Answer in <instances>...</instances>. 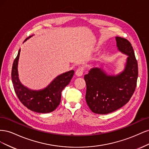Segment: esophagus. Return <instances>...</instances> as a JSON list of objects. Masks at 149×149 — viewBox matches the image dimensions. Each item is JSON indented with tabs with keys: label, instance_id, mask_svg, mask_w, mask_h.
Returning <instances> with one entry per match:
<instances>
[{
	"label": "esophagus",
	"instance_id": "1",
	"mask_svg": "<svg viewBox=\"0 0 149 149\" xmlns=\"http://www.w3.org/2000/svg\"><path fill=\"white\" fill-rule=\"evenodd\" d=\"M83 71H84V68L83 67H79L76 70V75L77 76H81L83 74Z\"/></svg>",
	"mask_w": 149,
	"mask_h": 149
}]
</instances>
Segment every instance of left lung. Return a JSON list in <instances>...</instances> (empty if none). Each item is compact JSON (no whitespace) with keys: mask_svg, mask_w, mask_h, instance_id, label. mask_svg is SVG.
Segmentation results:
<instances>
[{"mask_svg":"<svg viewBox=\"0 0 149 149\" xmlns=\"http://www.w3.org/2000/svg\"><path fill=\"white\" fill-rule=\"evenodd\" d=\"M118 49L127 55L124 70L110 75L100 68H93L84 76L86 101L94 113L106 114L118 110L131 98L137 85L138 65L133 48L127 40L116 37Z\"/></svg>","mask_w":149,"mask_h":149,"instance_id":"8db88e82","label":"left lung"}]
</instances>
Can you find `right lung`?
I'll list each match as a JSON object with an SVG mask.
<instances>
[{
	"instance_id": "obj_1",
	"label": "right lung",
	"mask_w": 149,
	"mask_h": 149,
	"mask_svg": "<svg viewBox=\"0 0 149 149\" xmlns=\"http://www.w3.org/2000/svg\"><path fill=\"white\" fill-rule=\"evenodd\" d=\"M32 36L26 38L24 42ZM20 52V49L13 61L12 69V83L18 98L28 109L38 113H48L55 110L61 101V91L70 83L73 76L74 70L67 71L58 76L43 89H30L24 86L19 78L18 63Z\"/></svg>"
}]
</instances>
